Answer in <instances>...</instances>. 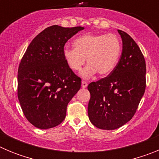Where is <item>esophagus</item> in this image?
Returning <instances> with one entry per match:
<instances>
[{
    "label": "esophagus",
    "mask_w": 159,
    "mask_h": 159,
    "mask_svg": "<svg viewBox=\"0 0 159 159\" xmlns=\"http://www.w3.org/2000/svg\"><path fill=\"white\" fill-rule=\"evenodd\" d=\"M81 87H82V88H86L87 87H88V84H87V82H85V81H82Z\"/></svg>",
    "instance_id": "esophagus-1"
}]
</instances>
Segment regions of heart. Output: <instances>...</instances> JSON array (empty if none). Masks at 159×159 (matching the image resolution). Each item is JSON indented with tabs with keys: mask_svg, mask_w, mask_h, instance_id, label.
Here are the masks:
<instances>
[{
	"mask_svg": "<svg viewBox=\"0 0 159 159\" xmlns=\"http://www.w3.org/2000/svg\"><path fill=\"white\" fill-rule=\"evenodd\" d=\"M74 48H65L63 57L72 71H79L87 60L88 65L80 75L88 79L96 72L100 75L110 74L119 62L122 43L116 34L85 33L73 41Z\"/></svg>",
	"mask_w": 159,
	"mask_h": 159,
	"instance_id": "1",
	"label": "heart"
}]
</instances>
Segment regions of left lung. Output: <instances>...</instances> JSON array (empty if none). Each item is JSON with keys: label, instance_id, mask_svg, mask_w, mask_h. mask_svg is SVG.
<instances>
[{"label": "left lung", "instance_id": "obj_1", "mask_svg": "<svg viewBox=\"0 0 159 159\" xmlns=\"http://www.w3.org/2000/svg\"><path fill=\"white\" fill-rule=\"evenodd\" d=\"M118 32L123 50L117 65L110 75L88 86V117L102 130H115L130 121L145 92L147 69L143 53L127 33Z\"/></svg>", "mask_w": 159, "mask_h": 159}]
</instances>
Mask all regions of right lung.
<instances>
[{
  "label": "right lung",
  "instance_id": "obj_1",
  "mask_svg": "<svg viewBox=\"0 0 159 159\" xmlns=\"http://www.w3.org/2000/svg\"><path fill=\"white\" fill-rule=\"evenodd\" d=\"M83 27L52 25L32 40L18 68L17 95L26 119L34 127H57L66 117L68 102L81 87L63 57L66 42Z\"/></svg>",
  "mask_w": 159,
  "mask_h": 159
}]
</instances>
